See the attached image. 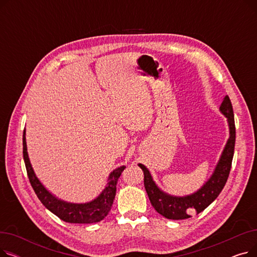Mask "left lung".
I'll use <instances>...</instances> for the list:
<instances>
[{
    "instance_id": "obj_1",
    "label": "left lung",
    "mask_w": 257,
    "mask_h": 257,
    "mask_svg": "<svg viewBox=\"0 0 257 257\" xmlns=\"http://www.w3.org/2000/svg\"><path fill=\"white\" fill-rule=\"evenodd\" d=\"M220 110L228 119L230 137H229L212 176L197 193L186 197H173L165 194L159 190L153 181L149 170L144 165H139L144 171V184L151 204L154 209L161 215H164L165 218L170 220H183L191 218L193 213H200L210 205L224 188L231 170L235 146L234 114L231 101L228 96L224 98Z\"/></svg>"
}]
</instances>
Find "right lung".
<instances>
[{
  "label": "right lung",
  "mask_w": 257,
  "mask_h": 257,
  "mask_svg": "<svg viewBox=\"0 0 257 257\" xmlns=\"http://www.w3.org/2000/svg\"><path fill=\"white\" fill-rule=\"evenodd\" d=\"M23 155L29 181L37 198L51 212L56 214L60 220L67 223L91 224L102 221L108 214V212L110 211L115 197L117 180L121 172L125 170L126 167H119L111 172L109 177H108L107 186L97 199L85 204H73L66 203V202L54 197L46 190L45 186L40 183V181L35 176L28 157V153H27L25 130L23 134Z\"/></svg>",
  "instance_id": "add662e5"
}]
</instances>
